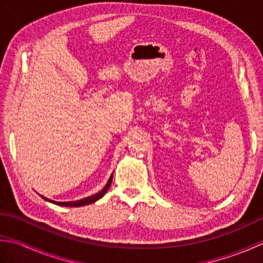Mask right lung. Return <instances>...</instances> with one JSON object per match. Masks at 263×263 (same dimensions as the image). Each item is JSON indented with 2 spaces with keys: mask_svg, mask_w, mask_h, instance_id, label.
Instances as JSON below:
<instances>
[{
  "mask_svg": "<svg viewBox=\"0 0 263 263\" xmlns=\"http://www.w3.org/2000/svg\"><path fill=\"white\" fill-rule=\"evenodd\" d=\"M111 180H113V174H111V176L109 177V180L107 182V184H106V186L102 190V191L98 192L97 194H93V195H90V197H87L85 199H81V200H77V201H68V202H58V201H53L51 199H47L45 197H43V199H45L46 201H48V202H52L54 204H58V205H63V206H81V205H87V204H91L93 202H96L97 200H99L100 198L104 197V194L107 192V190L109 189L110 184H111Z\"/></svg>",
  "mask_w": 263,
  "mask_h": 263,
  "instance_id": "add662e5",
  "label": "right lung"
}]
</instances>
